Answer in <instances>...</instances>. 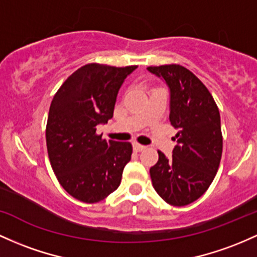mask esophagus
Segmentation results:
<instances>
[{"label":"esophagus","instance_id":"1","mask_svg":"<svg viewBox=\"0 0 257 257\" xmlns=\"http://www.w3.org/2000/svg\"><path fill=\"white\" fill-rule=\"evenodd\" d=\"M133 149H134L135 151L140 152V151L145 150V149H146V146H144V145H140V144H138V143H134V144H133Z\"/></svg>","mask_w":257,"mask_h":257}]
</instances>
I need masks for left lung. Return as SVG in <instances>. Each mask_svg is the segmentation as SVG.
<instances>
[{"mask_svg":"<svg viewBox=\"0 0 257 257\" xmlns=\"http://www.w3.org/2000/svg\"><path fill=\"white\" fill-rule=\"evenodd\" d=\"M170 90V120L177 145L150 168L155 190L167 204L185 206L199 199L215 178L222 156L221 117L212 95L179 64L149 67Z\"/></svg>","mask_w":257,"mask_h":257,"instance_id":"8db88e82","label":"left lung"}]
</instances>
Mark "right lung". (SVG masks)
Instances as JSON below:
<instances>
[{
  "instance_id": "add662e5",
  "label": "right lung",
  "mask_w": 257,
  "mask_h": 257,
  "mask_svg": "<svg viewBox=\"0 0 257 257\" xmlns=\"http://www.w3.org/2000/svg\"><path fill=\"white\" fill-rule=\"evenodd\" d=\"M135 69L86 64L69 75L53 96L47 152L60 184L77 200L95 204L119 187L132 159V144L107 142L96 134V126L113 117L118 91Z\"/></svg>"
}]
</instances>
